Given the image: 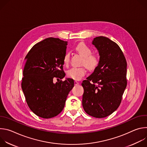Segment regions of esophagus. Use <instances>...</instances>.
I'll return each instance as SVG.
<instances>
[{"label": "esophagus", "instance_id": "34e87169", "mask_svg": "<svg viewBox=\"0 0 147 147\" xmlns=\"http://www.w3.org/2000/svg\"><path fill=\"white\" fill-rule=\"evenodd\" d=\"M74 84H75L76 86L78 85V84H79V82H78V81H74Z\"/></svg>", "mask_w": 147, "mask_h": 147}]
</instances>
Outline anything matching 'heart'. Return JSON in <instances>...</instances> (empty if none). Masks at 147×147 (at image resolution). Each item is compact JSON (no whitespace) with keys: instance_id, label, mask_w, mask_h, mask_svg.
<instances>
[{"instance_id":"heart-1","label":"heart","mask_w":147,"mask_h":147,"mask_svg":"<svg viewBox=\"0 0 147 147\" xmlns=\"http://www.w3.org/2000/svg\"><path fill=\"white\" fill-rule=\"evenodd\" d=\"M76 50L84 57V59L82 61V65L84 66L80 67H72L70 69L67 71V76L70 78L78 80L86 74V67L91 71L95 70L99 65L100 59L98 55L92 54V49L84 43L78 44L76 47ZM70 59V53L67 52L65 53L63 57V60L65 65H67L69 63Z\"/></svg>"}]
</instances>
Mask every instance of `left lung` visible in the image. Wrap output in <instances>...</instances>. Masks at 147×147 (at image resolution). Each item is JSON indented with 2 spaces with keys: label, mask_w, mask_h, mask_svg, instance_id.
<instances>
[{
  "label": "left lung",
  "mask_w": 147,
  "mask_h": 147,
  "mask_svg": "<svg viewBox=\"0 0 147 147\" xmlns=\"http://www.w3.org/2000/svg\"><path fill=\"white\" fill-rule=\"evenodd\" d=\"M100 55L98 67L82 82L84 90L82 104L85 112L96 118L105 117L121 103L127 86V61L115 42L105 36L94 39Z\"/></svg>",
  "instance_id": "8db88e82"
}]
</instances>
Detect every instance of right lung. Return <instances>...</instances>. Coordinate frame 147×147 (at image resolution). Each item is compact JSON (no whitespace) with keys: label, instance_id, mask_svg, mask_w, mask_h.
Here are the masks:
<instances>
[{"label":"right lung","instance_id":"1","mask_svg":"<svg viewBox=\"0 0 147 147\" xmlns=\"http://www.w3.org/2000/svg\"><path fill=\"white\" fill-rule=\"evenodd\" d=\"M67 42L59 38H48L34 45L26 56L22 88L28 107L42 118L58 115L74 87L71 78L53 82L54 78L65 77L63 60Z\"/></svg>","mask_w":147,"mask_h":147}]
</instances>
